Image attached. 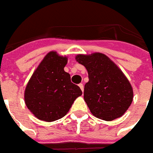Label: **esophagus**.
Segmentation results:
<instances>
[{"mask_svg": "<svg viewBox=\"0 0 153 153\" xmlns=\"http://www.w3.org/2000/svg\"><path fill=\"white\" fill-rule=\"evenodd\" d=\"M79 86L80 89L82 90V92H83V83H79Z\"/></svg>", "mask_w": 153, "mask_h": 153, "instance_id": "obj_1", "label": "esophagus"}]
</instances>
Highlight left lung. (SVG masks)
<instances>
[{
    "label": "left lung",
    "instance_id": "obj_1",
    "mask_svg": "<svg viewBox=\"0 0 153 153\" xmlns=\"http://www.w3.org/2000/svg\"><path fill=\"white\" fill-rule=\"evenodd\" d=\"M76 60L88 70V82L83 98L97 118L111 121L125 114L133 101L128 79L112 60L102 53L78 55Z\"/></svg>",
    "mask_w": 153,
    "mask_h": 153
}]
</instances>
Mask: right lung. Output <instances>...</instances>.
I'll return each instance as SVG.
<instances>
[{
	"mask_svg": "<svg viewBox=\"0 0 153 153\" xmlns=\"http://www.w3.org/2000/svg\"><path fill=\"white\" fill-rule=\"evenodd\" d=\"M68 58L50 51L39 64L25 91L28 110L41 120L55 121L62 118L82 91L64 70Z\"/></svg>",
	"mask_w": 153,
	"mask_h": 153,
	"instance_id": "1",
	"label": "right lung"
}]
</instances>
